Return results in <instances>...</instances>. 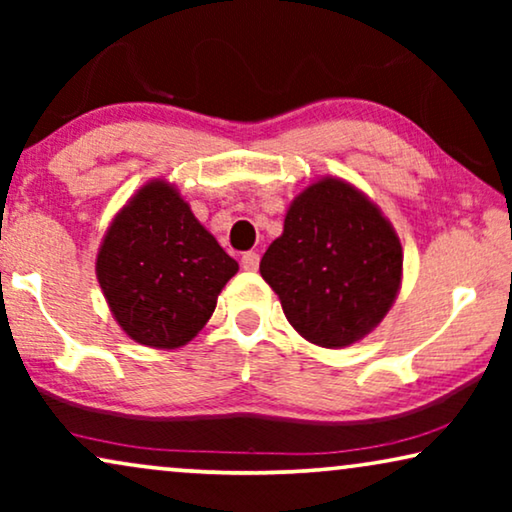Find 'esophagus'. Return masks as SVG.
<instances>
[{"instance_id": "34e87169", "label": "esophagus", "mask_w": 512, "mask_h": 512, "mask_svg": "<svg viewBox=\"0 0 512 512\" xmlns=\"http://www.w3.org/2000/svg\"><path fill=\"white\" fill-rule=\"evenodd\" d=\"M258 263H261V256H258L256 251H247V254H242L240 258V265L244 270H258Z\"/></svg>"}]
</instances>
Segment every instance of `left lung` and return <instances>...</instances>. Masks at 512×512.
<instances>
[{
	"mask_svg": "<svg viewBox=\"0 0 512 512\" xmlns=\"http://www.w3.org/2000/svg\"><path fill=\"white\" fill-rule=\"evenodd\" d=\"M401 242L373 202L340 179L293 200L261 275L289 324L319 347H347L380 324L401 286Z\"/></svg>",
	"mask_w": 512,
	"mask_h": 512,
	"instance_id": "1",
	"label": "left lung"
}]
</instances>
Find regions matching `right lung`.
I'll use <instances>...</instances> for the list:
<instances>
[{
  "label": "right lung",
  "instance_id": "1",
  "mask_svg": "<svg viewBox=\"0 0 512 512\" xmlns=\"http://www.w3.org/2000/svg\"><path fill=\"white\" fill-rule=\"evenodd\" d=\"M237 263L165 181H151L116 216L97 254L114 317L146 347L186 345L212 317Z\"/></svg>",
  "mask_w": 512,
  "mask_h": 512
}]
</instances>
